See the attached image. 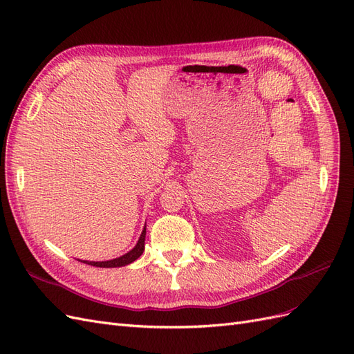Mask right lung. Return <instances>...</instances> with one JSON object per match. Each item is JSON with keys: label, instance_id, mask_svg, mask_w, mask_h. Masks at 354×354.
<instances>
[{"label": "right lung", "instance_id": "right-lung-1", "mask_svg": "<svg viewBox=\"0 0 354 354\" xmlns=\"http://www.w3.org/2000/svg\"><path fill=\"white\" fill-rule=\"evenodd\" d=\"M145 239H146V226L143 227V232L140 234V238H138L137 243L133 250L128 251L127 254L118 257V259H113V260H108V261H87V260H80L85 264H90V266H95V267H106V269H112V267H122V266H127V264H131L133 261H136L138 257H140L145 251Z\"/></svg>", "mask_w": 354, "mask_h": 354}]
</instances>
